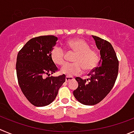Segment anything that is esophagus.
I'll use <instances>...</instances> for the list:
<instances>
[{
  "label": "esophagus",
  "instance_id": "1",
  "mask_svg": "<svg viewBox=\"0 0 134 134\" xmlns=\"http://www.w3.org/2000/svg\"><path fill=\"white\" fill-rule=\"evenodd\" d=\"M74 77H70V76H66V82H68V81H72V80H74Z\"/></svg>",
  "mask_w": 134,
  "mask_h": 134
}]
</instances>
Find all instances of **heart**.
I'll list each match as a JSON object with an SVG mask.
<instances>
[{
  "instance_id": "1",
  "label": "heart",
  "mask_w": 134,
  "mask_h": 134,
  "mask_svg": "<svg viewBox=\"0 0 134 134\" xmlns=\"http://www.w3.org/2000/svg\"><path fill=\"white\" fill-rule=\"evenodd\" d=\"M67 44L77 52L72 63H65L60 72L66 76H74L82 73L83 69L90 71L93 69L99 62V54L96 51L90 49V46L81 39H73L68 41ZM52 60L57 65L63 64L65 60V51L61 46L56 45L51 53Z\"/></svg>"
}]
</instances>
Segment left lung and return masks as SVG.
I'll use <instances>...</instances> for the list:
<instances>
[{"instance_id": "obj_1", "label": "left lung", "mask_w": 134, "mask_h": 134, "mask_svg": "<svg viewBox=\"0 0 134 134\" xmlns=\"http://www.w3.org/2000/svg\"><path fill=\"white\" fill-rule=\"evenodd\" d=\"M100 50V60L97 67L89 73L88 79L76 77L78 87L73 92L81 104L94 105L101 101L110 93L116 80L118 60L112 44L107 41L92 35Z\"/></svg>"}]
</instances>
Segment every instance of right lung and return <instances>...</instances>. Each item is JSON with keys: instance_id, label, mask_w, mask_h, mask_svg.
Returning a JSON list of instances; mask_svg holds the SVG:
<instances>
[{"instance_id": "1", "label": "right lung", "mask_w": 134, "mask_h": 134, "mask_svg": "<svg viewBox=\"0 0 134 134\" xmlns=\"http://www.w3.org/2000/svg\"><path fill=\"white\" fill-rule=\"evenodd\" d=\"M57 41L54 35L32 38L18 54L16 67L19 85L27 99L35 107L51 104L66 80L64 74L49 76L58 71L51 57Z\"/></svg>"}]
</instances>
